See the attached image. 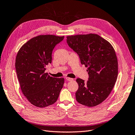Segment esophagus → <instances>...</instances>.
<instances>
[{
	"mask_svg": "<svg viewBox=\"0 0 135 135\" xmlns=\"http://www.w3.org/2000/svg\"><path fill=\"white\" fill-rule=\"evenodd\" d=\"M66 79L68 81H72L73 80V78H69V77H66Z\"/></svg>",
	"mask_w": 135,
	"mask_h": 135,
	"instance_id": "obj_1",
	"label": "esophagus"
}]
</instances>
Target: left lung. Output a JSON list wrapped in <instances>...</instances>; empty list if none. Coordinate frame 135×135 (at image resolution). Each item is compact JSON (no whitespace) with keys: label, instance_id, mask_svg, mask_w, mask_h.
Masks as SVG:
<instances>
[{"label":"left lung","instance_id":"obj_1","mask_svg":"<svg viewBox=\"0 0 135 135\" xmlns=\"http://www.w3.org/2000/svg\"><path fill=\"white\" fill-rule=\"evenodd\" d=\"M69 46L88 68L87 82L78 78V89L76 100L81 105L93 107L100 104L111 93L117 79L118 64L112 45L96 34H79L66 36Z\"/></svg>","mask_w":135,"mask_h":135}]
</instances>
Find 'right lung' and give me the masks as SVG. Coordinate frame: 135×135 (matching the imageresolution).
<instances>
[{"label": "right lung", "instance_id": "add662e5", "mask_svg": "<svg viewBox=\"0 0 135 135\" xmlns=\"http://www.w3.org/2000/svg\"><path fill=\"white\" fill-rule=\"evenodd\" d=\"M64 36L40 35L22 45L16 56L15 67L23 95L35 107L55 103L64 83V78H53L45 73L52 62V53Z\"/></svg>", "mask_w": 135, "mask_h": 135}]
</instances>
